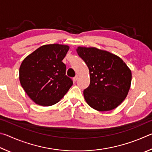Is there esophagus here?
<instances>
[{"label": "esophagus", "instance_id": "obj_1", "mask_svg": "<svg viewBox=\"0 0 152 152\" xmlns=\"http://www.w3.org/2000/svg\"><path fill=\"white\" fill-rule=\"evenodd\" d=\"M77 79H78V75H77L73 78V81H76L77 80Z\"/></svg>", "mask_w": 152, "mask_h": 152}]
</instances>
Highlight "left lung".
Masks as SVG:
<instances>
[{
  "label": "left lung",
  "instance_id": "left-lung-1",
  "mask_svg": "<svg viewBox=\"0 0 152 152\" xmlns=\"http://www.w3.org/2000/svg\"><path fill=\"white\" fill-rule=\"evenodd\" d=\"M76 50L89 71L90 84L83 91L87 104L98 111L118 107L131 86L130 69L120 57L107 50L86 47Z\"/></svg>",
  "mask_w": 152,
  "mask_h": 152
}]
</instances>
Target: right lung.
<instances>
[{"label": "right lung", "mask_w": 152, "mask_h": 152, "mask_svg": "<svg viewBox=\"0 0 152 152\" xmlns=\"http://www.w3.org/2000/svg\"><path fill=\"white\" fill-rule=\"evenodd\" d=\"M69 49L68 45H45L23 61L19 68L20 83L36 104H55L73 85L65 75L66 66L62 62Z\"/></svg>", "instance_id": "add662e5"}]
</instances>
